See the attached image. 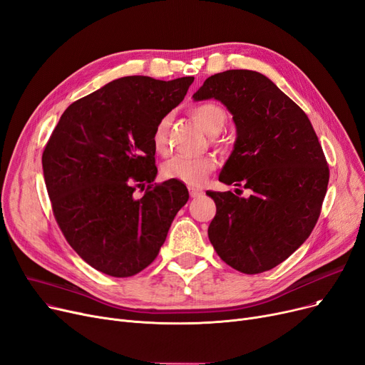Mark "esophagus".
<instances>
[{"instance_id": "34e87169", "label": "esophagus", "mask_w": 365, "mask_h": 365, "mask_svg": "<svg viewBox=\"0 0 365 365\" xmlns=\"http://www.w3.org/2000/svg\"><path fill=\"white\" fill-rule=\"evenodd\" d=\"M204 192H202V189H198V187H189V195H191L192 198H198V197H201Z\"/></svg>"}]
</instances>
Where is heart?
<instances>
[{
	"label": "heart",
	"instance_id": "heart-1",
	"mask_svg": "<svg viewBox=\"0 0 365 365\" xmlns=\"http://www.w3.org/2000/svg\"><path fill=\"white\" fill-rule=\"evenodd\" d=\"M191 113L204 131L210 135L220 133L228 119L225 108L216 103L197 104L192 107ZM168 128L170 116H163L155 125L152 133V146L156 153L164 155L168 150ZM215 168L216 160L213 156H173L171 160L163 164L161 174L167 180H178L189 186H200L207 180L209 174Z\"/></svg>",
	"mask_w": 365,
	"mask_h": 365
}]
</instances>
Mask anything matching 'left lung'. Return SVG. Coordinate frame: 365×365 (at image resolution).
Returning a JSON list of instances; mask_svg holds the SVG:
<instances>
[{
    "label": "left lung",
    "instance_id": "1",
    "mask_svg": "<svg viewBox=\"0 0 365 365\" xmlns=\"http://www.w3.org/2000/svg\"><path fill=\"white\" fill-rule=\"evenodd\" d=\"M209 98L227 106L237 128L219 180L250 189L249 198L205 192L216 204L209 239L237 272L264 273L291 257L318 222L329 180L325 155L307 115L261 73L210 76L194 93Z\"/></svg>",
    "mask_w": 365,
    "mask_h": 365
}]
</instances>
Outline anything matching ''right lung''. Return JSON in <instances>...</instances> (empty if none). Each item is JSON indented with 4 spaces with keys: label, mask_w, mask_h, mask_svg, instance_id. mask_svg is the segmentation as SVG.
Masks as SVG:
<instances>
[{
    "label": "right lung",
    "mask_w": 365,
    "mask_h": 365,
    "mask_svg": "<svg viewBox=\"0 0 365 365\" xmlns=\"http://www.w3.org/2000/svg\"><path fill=\"white\" fill-rule=\"evenodd\" d=\"M194 77L118 78L74 101L43 152L53 216L68 245L95 270L130 277L160 253L189 194L182 182L155 183L152 133L185 98ZM146 182L145 195L135 199Z\"/></svg>",
    "instance_id": "1"
}]
</instances>
